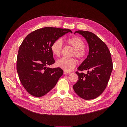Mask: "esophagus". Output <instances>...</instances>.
<instances>
[{"instance_id": "1", "label": "esophagus", "mask_w": 127, "mask_h": 127, "mask_svg": "<svg viewBox=\"0 0 127 127\" xmlns=\"http://www.w3.org/2000/svg\"><path fill=\"white\" fill-rule=\"evenodd\" d=\"M70 74V72L66 71H64V75H69V74Z\"/></svg>"}]
</instances>
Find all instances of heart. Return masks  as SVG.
<instances>
[{
    "label": "heart",
    "mask_w": 127,
    "mask_h": 127,
    "mask_svg": "<svg viewBox=\"0 0 127 127\" xmlns=\"http://www.w3.org/2000/svg\"><path fill=\"white\" fill-rule=\"evenodd\" d=\"M66 42L75 49L74 55L79 59H83L86 55L85 49V43L83 40L78 36H74L68 38ZM63 43L61 39H58L53 42L51 46V50L53 55L59 57L61 54ZM77 62L74 59L62 58L56 62V66L66 71H70L74 69Z\"/></svg>",
    "instance_id": "obj_1"
}]
</instances>
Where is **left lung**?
<instances>
[{
  "label": "left lung",
  "mask_w": 127,
  "mask_h": 127,
  "mask_svg": "<svg viewBox=\"0 0 127 127\" xmlns=\"http://www.w3.org/2000/svg\"><path fill=\"white\" fill-rule=\"evenodd\" d=\"M76 33L85 38L89 51L87 58L78 68V70H88V73L76 72L79 78L73 89L81 98L93 99L102 94L108 83L113 70L111 53L106 44L93 33L82 30Z\"/></svg>",
  "instance_id": "8db88e82"
}]
</instances>
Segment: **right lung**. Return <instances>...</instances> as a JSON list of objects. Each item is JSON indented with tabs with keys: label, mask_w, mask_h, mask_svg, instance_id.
Wrapping results in <instances>:
<instances>
[{
	"label": "right lung",
	"mask_w": 127,
	"mask_h": 127,
	"mask_svg": "<svg viewBox=\"0 0 127 127\" xmlns=\"http://www.w3.org/2000/svg\"><path fill=\"white\" fill-rule=\"evenodd\" d=\"M72 31L68 29L45 27L32 32L20 46L16 68L20 81L29 94L43 96L56 85L63 74L61 68L47 66L55 63L51 46L53 42Z\"/></svg>",
	"instance_id": "obj_1"
}]
</instances>
